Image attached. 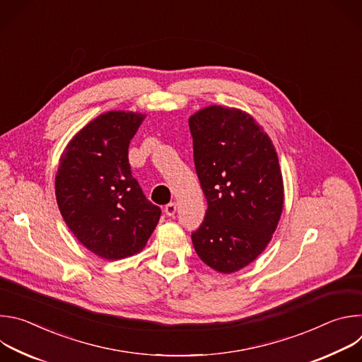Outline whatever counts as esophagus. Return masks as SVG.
Returning a JSON list of instances; mask_svg holds the SVG:
<instances>
[{
    "instance_id": "esophagus-1",
    "label": "esophagus",
    "mask_w": 362,
    "mask_h": 362,
    "mask_svg": "<svg viewBox=\"0 0 362 362\" xmlns=\"http://www.w3.org/2000/svg\"><path fill=\"white\" fill-rule=\"evenodd\" d=\"M176 211H177V206H176L175 202H170V203H168V204L165 206V214H166L168 216H173V215L176 214Z\"/></svg>"
}]
</instances>
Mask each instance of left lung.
I'll use <instances>...</instances> for the list:
<instances>
[{"label": "left lung", "instance_id": "obj_1", "mask_svg": "<svg viewBox=\"0 0 362 362\" xmlns=\"http://www.w3.org/2000/svg\"><path fill=\"white\" fill-rule=\"evenodd\" d=\"M189 127L208 202L192 242L206 265L236 272L265 250L278 226L284 208L278 154L262 127L238 109H202L189 119Z\"/></svg>", "mask_w": 362, "mask_h": 362}]
</instances>
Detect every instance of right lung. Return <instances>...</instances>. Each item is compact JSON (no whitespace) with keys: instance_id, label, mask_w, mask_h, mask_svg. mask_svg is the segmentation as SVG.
Instances as JSON below:
<instances>
[{"instance_id":"1","label":"right lung","mask_w":362,"mask_h":362,"mask_svg":"<svg viewBox=\"0 0 362 362\" xmlns=\"http://www.w3.org/2000/svg\"><path fill=\"white\" fill-rule=\"evenodd\" d=\"M144 119L120 110L100 115L70 140L56 175L64 222L78 242L109 261L140 252L162 215L129 163L130 140Z\"/></svg>"}]
</instances>
